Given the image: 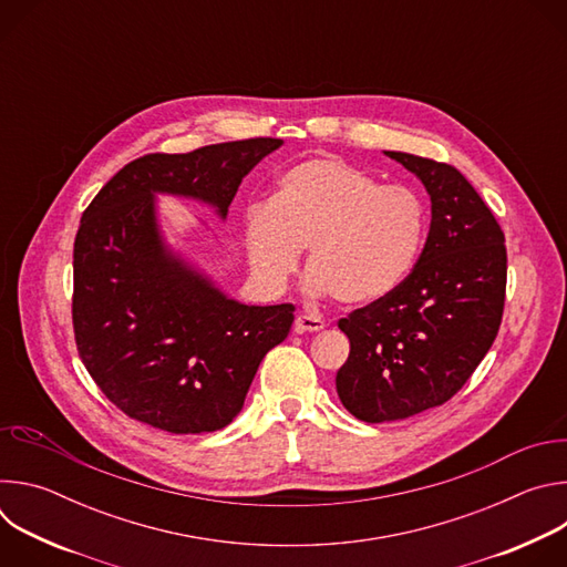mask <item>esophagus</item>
<instances>
[{
	"label": "esophagus",
	"instance_id": "obj_1",
	"mask_svg": "<svg viewBox=\"0 0 567 567\" xmlns=\"http://www.w3.org/2000/svg\"><path fill=\"white\" fill-rule=\"evenodd\" d=\"M322 320L316 318V316H309V313H298L296 320H293V332L296 334H311V332H322Z\"/></svg>",
	"mask_w": 567,
	"mask_h": 567
}]
</instances>
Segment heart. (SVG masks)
Returning a JSON list of instances; mask_svg holds the SVG:
<instances>
[{"label":"heart","instance_id":"1","mask_svg":"<svg viewBox=\"0 0 567 567\" xmlns=\"http://www.w3.org/2000/svg\"><path fill=\"white\" fill-rule=\"evenodd\" d=\"M426 233L424 204L401 186H381L337 156H313L276 179L269 206L241 221L254 282L280 291L307 254L305 291L343 305H370L413 271Z\"/></svg>","mask_w":567,"mask_h":567}]
</instances>
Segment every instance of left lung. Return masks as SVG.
<instances>
[{"mask_svg": "<svg viewBox=\"0 0 567 567\" xmlns=\"http://www.w3.org/2000/svg\"><path fill=\"white\" fill-rule=\"evenodd\" d=\"M383 154L426 188L431 228L411 276L339 320L350 357L337 372V392L368 424L449 401L489 352L507 285L505 235L464 175L417 154Z\"/></svg>", "mask_w": 567, "mask_h": 567, "instance_id": "left-lung-1", "label": "left lung"}]
</instances>
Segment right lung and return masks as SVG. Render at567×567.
Listing matches in <instances>:
<instances>
[{"mask_svg": "<svg viewBox=\"0 0 567 567\" xmlns=\"http://www.w3.org/2000/svg\"><path fill=\"white\" fill-rule=\"evenodd\" d=\"M282 138L147 154L118 171L80 219L73 330L87 372L127 417L188 435L228 426L293 305H245L168 239L158 197L199 202L224 221L241 184Z\"/></svg>", "mask_w": 567, "mask_h": 567, "instance_id": "add662e5", "label": "right lung"}]
</instances>
